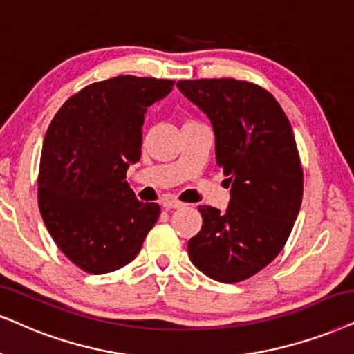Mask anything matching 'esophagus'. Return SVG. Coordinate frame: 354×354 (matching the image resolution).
Returning a JSON list of instances; mask_svg holds the SVG:
<instances>
[{
  "instance_id": "obj_1",
  "label": "esophagus",
  "mask_w": 354,
  "mask_h": 354,
  "mask_svg": "<svg viewBox=\"0 0 354 354\" xmlns=\"http://www.w3.org/2000/svg\"><path fill=\"white\" fill-rule=\"evenodd\" d=\"M163 207L165 209H180V207H185V204L178 199L167 198V199H163Z\"/></svg>"
}]
</instances>
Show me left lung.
Returning a JSON list of instances; mask_svg holds the SVG:
<instances>
[{
    "label": "left lung",
    "instance_id": "8db88e82",
    "mask_svg": "<svg viewBox=\"0 0 354 354\" xmlns=\"http://www.w3.org/2000/svg\"><path fill=\"white\" fill-rule=\"evenodd\" d=\"M178 88L210 119L216 160L230 185L225 212L199 205L203 229L187 241L192 265L218 283L266 268L288 241L302 203L304 173L283 107L258 84L183 80Z\"/></svg>",
    "mask_w": 354,
    "mask_h": 354
}]
</instances>
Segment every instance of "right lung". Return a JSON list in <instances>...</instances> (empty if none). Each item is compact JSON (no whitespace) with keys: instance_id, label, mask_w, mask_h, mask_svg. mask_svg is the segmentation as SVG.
I'll use <instances>...</instances> for the list:
<instances>
[{"instance_id":"right-lung-1","label":"right lung","mask_w":354,"mask_h":354,"mask_svg":"<svg viewBox=\"0 0 354 354\" xmlns=\"http://www.w3.org/2000/svg\"><path fill=\"white\" fill-rule=\"evenodd\" d=\"M173 84L132 75L88 84L48 125L37 178L40 216L80 270L104 274L125 266L158 221L160 205L138 201L125 173L140 160L147 109Z\"/></svg>"}]
</instances>
